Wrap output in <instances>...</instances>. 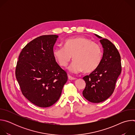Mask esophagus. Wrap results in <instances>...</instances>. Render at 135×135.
Masks as SVG:
<instances>
[{
    "label": "esophagus",
    "instance_id": "obj_1",
    "mask_svg": "<svg viewBox=\"0 0 135 135\" xmlns=\"http://www.w3.org/2000/svg\"><path fill=\"white\" fill-rule=\"evenodd\" d=\"M68 79L70 80H76V78H74V77L71 76L70 75H68Z\"/></svg>",
    "mask_w": 135,
    "mask_h": 135
}]
</instances>
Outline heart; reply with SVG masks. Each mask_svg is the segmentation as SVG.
I'll return each mask as SVG.
<instances>
[{
    "label": "heart",
    "mask_w": 135,
    "mask_h": 135,
    "mask_svg": "<svg viewBox=\"0 0 135 135\" xmlns=\"http://www.w3.org/2000/svg\"><path fill=\"white\" fill-rule=\"evenodd\" d=\"M53 53L56 61L62 67L68 65L73 56L74 60L68 69L74 74L83 70L85 73L93 71L99 66L103 56L99 44L82 37L67 40L64 46L56 47Z\"/></svg>",
    "instance_id": "heart-1"
}]
</instances>
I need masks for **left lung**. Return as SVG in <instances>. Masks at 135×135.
<instances>
[{
    "instance_id": "8db88e82",
    "label": "left lung",
    "mask_w": 135,
    "mask_h": 135,
    "mask_svg": "<svg viewBox=\"0 0 135 135\" xmlns=\"http://www.w3.org/2000/svg\"><path fill=\"white\" fill-rule=\"evenodd\" d=\"M95 35L101 39L103 55L98 67L83 78L86 83L83 95L91 103H99L106 100L113 93L122 67L121 56L115 46L108 40Z\"/></svg>"
}]
</instances>
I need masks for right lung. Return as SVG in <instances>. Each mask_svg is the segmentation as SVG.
I'll return each instance as SVG.
<instances>
[{"mask_svg": "<svg viewBox=\"0 0 135 135\" xmlns=\"http://www.w3.org/2000/svg\"><path fill=\"white\" fill-rule=\"evenodd\" d=\"M57 37L49 35L36 38L23 48L16 64L15 76L23 95L40 107H50L58 100L68 80L53 53Z\"/></svg>", "mask_w": 135, "mask_h": 135, "instance_id": "1", "label": "right lung"}]
</instances>
